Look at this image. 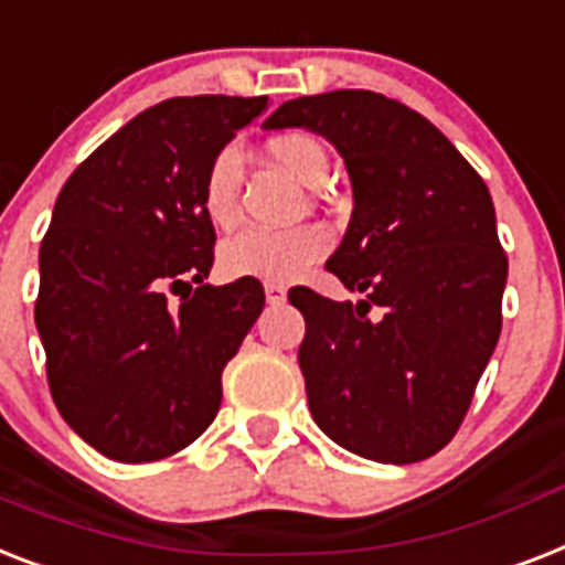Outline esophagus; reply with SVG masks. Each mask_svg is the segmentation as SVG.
Instances as JSON below:
<instances>
[{
    "instance_id": "34e87169",
    "label": "esophagus",
    "mask_w": 565,
    "mask_h": 565,
    "mask_svg": "<svg viewBox=\"0 0 565 565\" xmlns=\"http://www.w3.org/2000/svg\"><path fill=\"white\" fill-rule=\"evenodd\" d=\"M264 292H267V301L269 305H284V301H287V290H284L281 284H267V287H264Z\"/></svg>"
}]
</instances>
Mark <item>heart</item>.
<instances>
[{
  "mask_svg": "<svg viewBox=\"0 0 565 565\" xmlns=\"http://www.w3.org/2000/svg\"><path fill=\"white\" fill-rule=\"evenodd\" d=\"M267 150L284 171L305 185H322L330 173L324 145L310 132H281L267 141ZM243 156L237 145H223L205 164L200 182V205L209 223L228 228L237 220ZM330 249V237L319 226L243 228L220 246V269L228 278H255L267 284H290L322 260Z\"/></svg>",
  "mask_w": 565,
  "mask_h": 565,
  "instance_id": "obj_1",
  "label": "heart"
}]
</instances>
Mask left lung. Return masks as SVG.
Segmentation results:
<instances>
[{"mask_svg": "<svg viewBox=\"0 0 565 565\" xmlns=\"http://www.w3.org/2000/svg\"><path fill=\"white\" fill-rule=\"evenodd\" d=\"M264 127L324 136L354 188L328 273L365 298L290 290L310 415L356 456L424 461L458 433L502 330L508 255L488 185L435 124L377 92L305 95Z\"/></svg>", "mask_w": 565, "mask_h": 565, "instance_id": "obj_1", "label": "left lung"}]
</instances>
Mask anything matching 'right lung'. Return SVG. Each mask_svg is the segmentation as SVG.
Instances as JSON below:
<instances>
[{"label":"right lung","instance_id":"1","mask_svg":"<svg viewBox=\"0 0 565 565\" xmlns=\"http://www.w3.org/2000/svg\"><path fill=\"white\" fill-rule=\"evenodd\" d=\"M264 109L267 95L162 100L77 164L54 203L34 307L45 374L63 420L113 461L196 441L264 310L255 278L205 284L217 235L200 205L211 156Z\"/></svg>","mask_w":565,"mask_h":565}]
</instances>
